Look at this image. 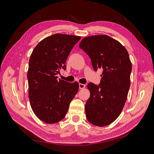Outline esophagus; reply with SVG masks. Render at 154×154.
I'll return each mask as SVG.
<instances>
[{
	"instance_id": "1",
	"label": "esophagus",
	"mask_w": 154,
	"mask_h": 154,
	"mask_svg": "<svg viewBox=\"0 0 154 154\" xmlns=\"http://www.w3.org/2000/svg\"><path fill=\"white\" fill-rule=\"evenodd\" d=\"M85 87V85L82 84V83H80V84H79V88H80V89H83Z\"/></svg>"
}]
</instances>
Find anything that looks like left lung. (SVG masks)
<instances>
[{"instance_id":"1","label":"left lung","mask_w":154,"mask_h":154,"mask_svg":"<svg viewBox=\"0 0 154 154\" xmlns=\"http://www.w3.org/2000/svg\"><path fill=\"white\" fill-rule=\"evenodd\" d=\"M88 55L93 68L103 69L100 84L87 85L90 97L85 106L87 120L97 127L109 125L118 118L127 101L132 63L127 50L108 35L83 38L79 45Z\"/></svg>"}]
</instances>
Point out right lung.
Instances as JSON below:
<instances>
[{"label":"right lung","mask_w":154,"mask_h":154,"mask_svg":"<svg viewBox=\"0 0 154 154\" xmlns=\"http://www.w3.org/2000/svg\"><path fill=\"white\" fill-rule=\"evenodd\" d=\"M81 36L54 34L37 44L31 54L27 71L28 95L35 114L43 122L53 124L66 116L79 88L77 82L58 80L60 70Z\"/></svg>","instance_id":"obj_1"}]
</instances>
